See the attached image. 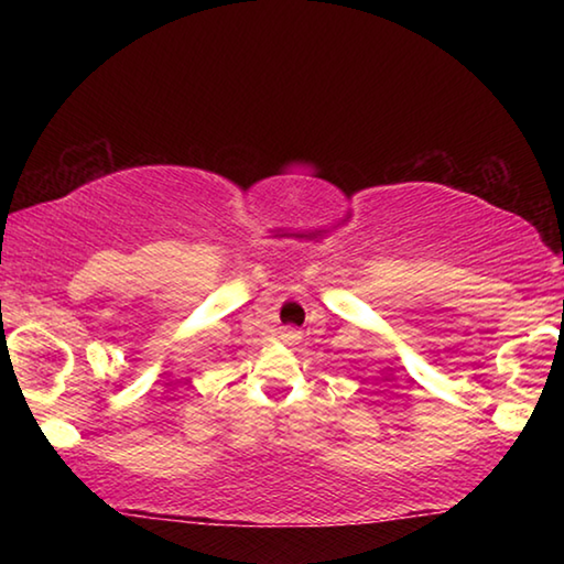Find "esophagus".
Segmentation results:
<instances>
[{
	"instance_id": "esophagus-1",
	"label": "esophagus",
	"mask_w": 564,
	"mask_h": 564,
	"mask_svg": "<svg viewBox=\"0 0 564 564\" xmlns=\"http://www.w3.org/2000/svg\"><path fill=\"white\" fill-rule=\"evenodd\" d=\"M283 338L285 340H295V338H299V333H295V330H283Z\"/></svg>"
}]
</instances>
